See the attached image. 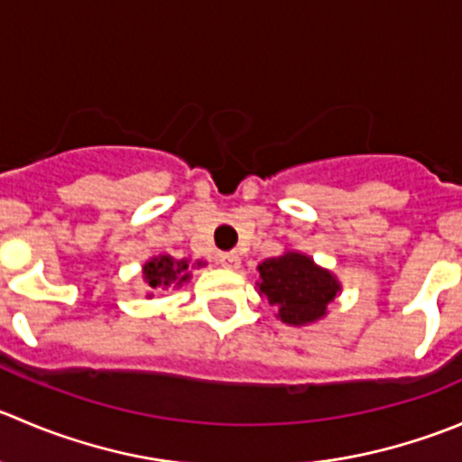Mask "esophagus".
Segmentation results:
<instances>
[{"instance_id":"esophagus-1","label":"esophagus","mask_w":462,"mask_h":462,"mask_svg":"<svg viewBox=\"0 0 462 462\" xmlns=\"http://www.w3.org/2000/svg\"><path fill=\"white\" fill-rule=\"evenodd\" d=\"M218 263H221L223 268H230V271H236V268L241 266V259L236 253H221L218 254Z\"/></svg>"}]
</instances>
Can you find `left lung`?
<instances>
[{
    "mask_svg": "<svg viewBox=\"0 0 462 462\" xmlns=\"http://www.w3.org/2000/svg\"><path fill=\"white\" fill-rule=\"evenodd\" d=\"M257 271L259 295H266L268 304L277 307L275 316L291 327L322 320L327 307L340 293L338 277L300 250L263 259Z\"/></svg>",
    "mask_w": 462,
    "mask_h": 462,
    "instance_id": "8db88e82",
    "label": "left lung"
}]
</instances>
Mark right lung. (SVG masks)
Here are the masks:
<instances>
[{"label": "right lung", "instance_id": "obj_1", "mask_svg": "<svg viewBox=\"0 0 462 462\" xmlns=\"http://www.w3.org/2000/svg\"><path fill=\"white\" fill-rule=\"evenodd\" d=\"M205 266L203 259L191 263L189 259H176L171 254H158L151 257L142 268V280L144 289H149L146 298H153V291L180 289L182 284L191 280V268Z\"/></svg>", "mask_w": 462, "mask_h": 462}]
</instances>
